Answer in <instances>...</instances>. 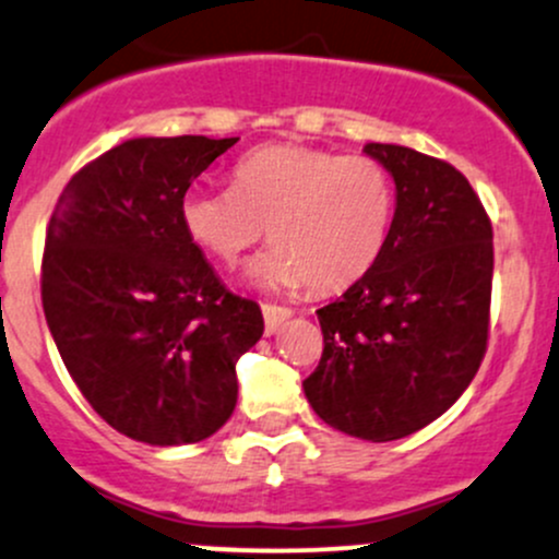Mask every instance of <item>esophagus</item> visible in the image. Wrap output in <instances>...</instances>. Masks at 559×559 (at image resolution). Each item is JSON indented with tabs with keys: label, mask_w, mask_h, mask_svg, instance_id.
<instances>
[{
	"label": "esophagus",
	"mask_w": 559,
	"mask_h": 559,
	"mask_svg": "<svg viewBox=\"0 0 559 559\" xmlns=\"http://www.w3.org/2000/svg\"><path fill=\"white\" fill-rule=\"evenodd\" d=\"M261 311H263V322H266V335L277 333L282 322L293 317V309H287V306H277V304H263Z\"/></svg>",
	"instance_id": "1"
}]
</instances>
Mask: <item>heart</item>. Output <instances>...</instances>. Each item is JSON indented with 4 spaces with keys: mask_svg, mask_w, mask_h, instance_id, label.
Segmentation results:
<instances>
[{
    "mask_svg": "<svg viewBox=\"0 0 559 559\" xmlns=\"http://www.w3.org/2000/svg\"><path fill=\"white\" fill-rule=\"evenodd\" d=\"M181 229L213 261L231 266L266 234L269 253L250 263L261 287L346 290L389 242L394 181L381 162L301 143H269L237 159L231 189H189Z\"/></svg>",
    "mask_w": 559,
    "mask_h": 559,
    "instance_id": "b5f03b06",
    "label": "heart"
}]
</instances>
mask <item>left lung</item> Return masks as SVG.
Wrapping results in <instances>:
<instances>
[{"mask_svg": "<svg viewBox=\"0 0 559 559\" xmlns=\"http://www.w3.org/2000/svg\"><path fill=\"white\" fill-rule=\"evenodd\" d=\"M365 154L394 178L392 234L376 266L317 309L325 349L304 392L333 429L389 442L440 418L483 362L493 229L448 162L394 143Z\"/></svg>", "mask_w": 559, "mask_h": 559, "instance_id": "8db88e82", "label": "left lung"}]
</instances>
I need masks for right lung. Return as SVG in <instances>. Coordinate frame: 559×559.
Instances as JSON below:
<instances>
[{
	"label": "right lung",
	"instance_id": "add662e5",
	"mask_svg": "<svg viewBox=\"0 0 559 559\" xmlns=\"http://www.w3.org/2000/svg\"><path fill=\"white\" fill-rule=\"evenodd\" d=\"M239 138H130L58 197L41 306L61 359L106 424L146 445L207 440L237 405V359L263 335L189 242L178 202Z\"/></svg>",
	"mask_w": 559,
	"mask_h": 559
}]
</instances>
